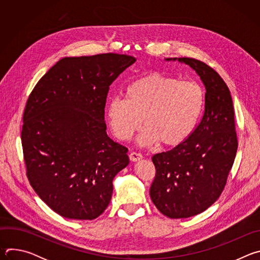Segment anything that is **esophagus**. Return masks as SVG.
Wrapping results in <instances>:
<instances>
[{"instance_id": "34e87169", "label": "esophagus", "mask_w": 260, "mask_h": 260, "mask_svg": "<svg viewBox=\"0 0 260 260\" xmlns=\"http://www.w3.org/2000/svg\"><path fill=\"white\" fill-rule=\"evenodd\" d=\"M143 158V156H142V154L141 153H138V152H132L131 154H129V159H131V161H139V160H141Z\"/></svg>"}]
</instances>
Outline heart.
<instances>
[{
	"mask_svg": "<svg viewBox=\"0 0 260 260\" xmlns=\"http://www.w3.org/2000/svg\"><path fill=\"white\" fill-rule=\"evenodd\" d=\"M205 104L203 87L196 81L151 73L132 82L125 99L112 98L106 106V115L113 135L129 140L140 129L143 146L158 142L175 147L186 141L196 128Z\"/></svg>",
	"mask_w": 260,
	"mask_h": 260,
	"instance_id": "heart-1",
	"label": "heart"
}]
</instances>
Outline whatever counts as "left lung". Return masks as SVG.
Listing matches in <instances>:
<instances>
[{"label": "left lung", "mask_w": 260, "mask_h": 260, "mask_svg": "<svg viewBox=\"0 0 260 260\" xmlns=\"http://www.w3.org/2000/svg\"><path fill=\"white\" fill-rule=\"evenodd\" d=\"M166 60L188 64L206 87L204 114L189 138L152 156L153 204L169 218H188L212 206L225 187L238 149L234 105L223 79L205 62L190 57Z\"/></svg>", "instance_id": "8db88e82"}]
</instances>
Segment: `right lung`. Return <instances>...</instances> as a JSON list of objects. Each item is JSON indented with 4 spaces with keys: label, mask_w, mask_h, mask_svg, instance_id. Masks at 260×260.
<instances>
[{
    "label": "right lung",
    "mask_w": 260,
    "mask_h": 260,
    "mask_svg": "<svg viewBox=\"0 0 260 260\" xmlns=\"http://www.w3.org/2000/svg\"><path fill=\"white\" fill-rule=\"evenodd\" d=\"M136 61L126 54L64 57L36 84L23 113L26 176L40 199L69 219L92 220L108 207L127 148L106 133L110 85Z\"/></svg>",
    "instance_id": "right-lung-1"
}]
</instances>
